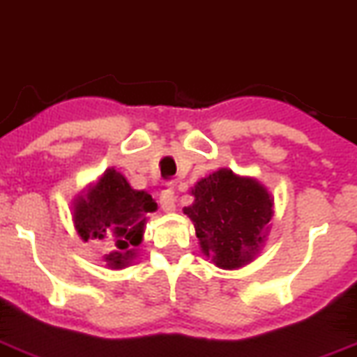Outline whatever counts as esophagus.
<instances>
[{
  "label": "esophagus",
  "mask_w": 357,
  "mask_h": 357,
  "mask_svg": "<svg viewBox=\"0 0 357 357\" xmlns=\"http://www.w3.org/2000/svg\"><path fill=\"white\" fill-rule=\"evenodd\" d=\"M160 205L163 212H174L176 211V196H174L172 188H167L163 190L160 196Z\"/></svg>",
  "instance_id": "34e87169"
}]
</instances>
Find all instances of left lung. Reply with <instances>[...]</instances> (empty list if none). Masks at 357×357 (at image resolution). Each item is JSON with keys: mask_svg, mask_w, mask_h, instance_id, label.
I'll use <instances>...</instances> for the list:
<instances>
[{"mask_svg": "<svg viewBox=\"0 0 357 357\" xmlns=\"http://www.w3.org/2000/svg\"><path fill=\"white\" fill-rule=\"evenodd\" d=\"M192 196L183 214L194 223L202 252L225 271L254 261L274 215V197L265 185L220 169L199 179Z\"/></svg>", "mask_w": 357, "mask_h": 357, "instance_id": "8db88e82", "label": "left lung"}]
</instances>
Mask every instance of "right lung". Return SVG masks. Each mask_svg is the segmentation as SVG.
Here are the masks:
<instances>
[{"label":"right lung","instance_id":"obj_1","mask_svg":"<svg viewBox=\"0 0 357 357\" xmlns=\"http://www.w3.org/2000/svg\"><path fill=\"white\" fill-rule=\"evenodd\" d=\"M154 208L151 194L134 190L121 172L107 169L74 199L72 221L83 241H109L114 250L105 254V261L109 268L119 271L136 259V247L145 234L146 214Z\"/></svg>","mask_w":357,"mask_h":357}]
</instances>
